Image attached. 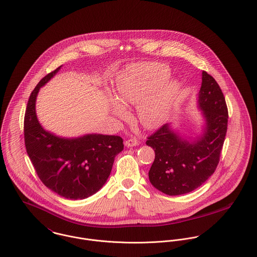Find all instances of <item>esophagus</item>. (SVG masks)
<instances>
[{
  "label": "esophagus",
  "instance_id": "1",
  "mask_svg": "<svg viewBox=\"0 0 257 257\" xmlns=\"http://www.w3.org/2000/svg\"><path fill=\"white\" fill-rule=\"evenodd\" d=\"M140 144V140L137 139H131V140H125L124 145L126 147H133V146H138Z\"/></svg>",
  "mask_w": 257,
  "mask_h": 257
}]
</instances>
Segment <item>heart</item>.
<instances>
[{
	"label": "heart",
	"instance_id": "1",
	"mask_svg": "<svg viewBox=\"0 0 257 257\" xmlns=\"http://www.w3.org/2000/svg\"><path fill=\"white\" fill-rule=\"evenodd\" d=\"M170 70L159 63H144L118 77L117 98L109 99L114 116H126L127 106H138V117L148 128L160 125L168 117L171 105L179 91L176 79H168Z\"/></svg>",
	"mask_w": 257,
	"mask_h": 257
}]
</instances>
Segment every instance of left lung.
I'll list each match as a JSON object with an SVG mask.
<instances>
[{"label": "left lung", "mask_w": 257, "mask_h": 257, "mask_svg": "<svg viewBox=\"0 0 257 257\" xmlns=\"http://www.w3.org/2000/svg\"><path fill=\"white\" fill-rule=\"evenodd\" d=\"M197 106L204 119L200 136L184 138L171 123H166L146 141L155 152L149 181L168 195L185 194L203 185L220 160L228 109L220 86L206 71H202Z\"/></svg>", "instance_id": "obj_1"}]
</instances>
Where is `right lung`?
I'll return each instance as SVG.
<instances>
[{
  "mask_svg": "<svg viewBox=\"0 0 257 257\" xmlns=\"http://www.w3.org/2000/svg\"><path fill=\"white\" fill-rule=\"evenodd\" d=\"M61 68L48 73L30 94L24 116V142L39 179L49 189L67 199H84L105 185L123 144L117 136L99 134L62 138L41 125L36 115L37 95Z\"/></svg>",
  "mask_w": 257,
  "mask_h": 257,
  "instance_id": "1",
  "label": "right lung"
}]
</instances>
